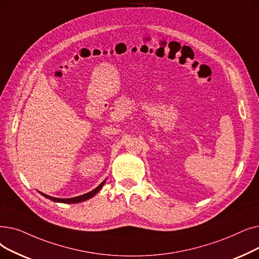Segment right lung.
Listing matches in <instances>:
<instances>
[{"label":"right lung","mask_w":259,"mask_h":259,"mask_svg":"<svg viewBox=\"0 0 259 259\" xmlns=\"http://www.w3.org/2000/svg\"><path fill=\"white\" fill-rule=\"evenodd\" d=\"M104 183H105V180H104L103 182H101L100 186H99V187H97V188H96L95 190H93L92 192H90V193H86V194L81 195V196L73 197V198H66V199H62V198H56V197L48 196V195L43 194V193H41V194H42L44 197H46V198L51 199V200H53V201H56V202H63V203H78V202H82V201H85V200H88V199L92 198L93 196H95L98 192H99V191L102 189V187L104 186Z\"/></svg>","instance_id":"add662e5"}]
</instances>
